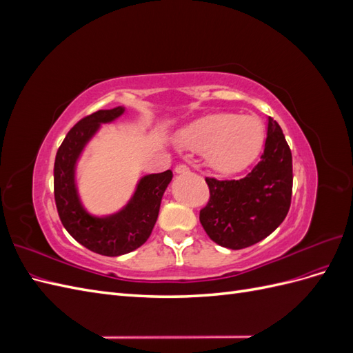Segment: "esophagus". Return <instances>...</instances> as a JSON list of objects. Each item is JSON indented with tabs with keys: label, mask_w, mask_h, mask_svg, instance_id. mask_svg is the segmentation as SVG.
<instances>
[{
	"label": "esophagus",
	"mask_w": 353,
	"mask_h": 353,
	"mask_svg": "<svg viewBox=\"0 0 353 353\" xmlns=\"http://www.w3.org/2000/svg\"><path fill=\"white\" fill-rule=\"evenodd\" d=\"M175 172H176V174H181V175H184V174H188V172H190V168H188L187 165H184V163H181V165H176Z\"/></svg>",
	"instance_id": "1"
}]
</instances>
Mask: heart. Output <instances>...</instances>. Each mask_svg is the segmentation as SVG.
I'll return each mask as SVG.
<instances>
[{"label": "heart", "instance_id": "b5f03b06", "mask_svg": "<svg viewBox=\"0 0 353 353\" xmlns=\"http://www.w3.org/2000/svg\"><path fill=\"white\" fill-rule=\"evenodd\" d=\"M265 140L262 122L254 116L215 113L191 123L181 143L193 152H208L213 168L234 172L258 157Z\"/></svg>", "mask_w": 353, "mask_h": 353}]
</instances>
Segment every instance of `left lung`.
I'll return each instance as SVG.
<instances>
[{
	"label": "left lung",
	"mask_w": 353,
	"mask_h": 353,
	"mask_svg": "<svg viewBox=\"0 0 353 353\" xmlns=\"http://www.w3.org/2000/svg\"><path fill=\"white\" fill-rule=\"evenodd\" d=\"M209 201L200 210L206 234L222 248L239 250L268 237L292 203V152L280 125L268 122L259 163L241 179L206 176Z\"/></svg>",
	"instance_id": "8db88e82"
}]
</instances>
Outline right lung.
<instances>
[{
    "label": "right lung",
    "mask_w": 353,
    "mask_h": 353,
    "mask_svg": "<svg viewBox=\"0 0 353 353\" xmlns=\"http://www.w3.org/2000/svg\"><path fill=\"white\" fill-rule=\"evenodd\" d=\"M122 113L123 108H116L82 117L63 140L54 162V200L63 227L78 243L104 256L130 253L147 241L157 221L162 196L172 179L170 170L144 176L128 206L109 218H92L83 210L74 188V163L100 123Z\"/></svg>",
    "instance_id": "right-lung-1"
}]
</instances>
